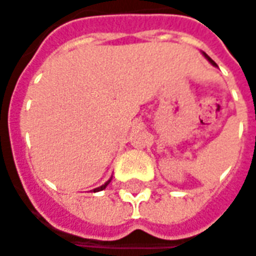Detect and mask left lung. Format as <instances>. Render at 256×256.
<instances>
[{"label": "left lung", "mask_w": 256, "mask_h": 256, "mask_svg": "<svg viewBox=\"0 0 256 256\" xmlns=\"http://www.w3.org/2000/svg\"><path fill=\"white\" fill-rule=\"evenodd\" d=\"M204 56H206V58H208V60H209V62H210L212 64H213V66H216V63H214V62H213V60H212V58H209V56H208V54H206V53H204Z\"/></svg>", "instance_id": "obj_1"}]
</instances>
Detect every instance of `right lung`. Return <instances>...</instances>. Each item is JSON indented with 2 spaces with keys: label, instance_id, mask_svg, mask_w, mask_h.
I'll return each mask as SVG.
<instances>
[{
  "label": "right lung",
  "instance_id": "right-lung-1",
  "mask_svg": "<svg viewBox=\"0 0 256 256\" xmlns=\"http://www.w3.org/2000/svg\"><path fill=\"white\" fill-rule=\"evenodd\" d=\"M109 184V182L108 183H105V184H102L100 186V187H98V188H95V190H94V192H100V190H104V188H105V187H106V186Z\"/></svg>",
  "mask_w": 256,
  "mask_h": 256
}]
</instances>
